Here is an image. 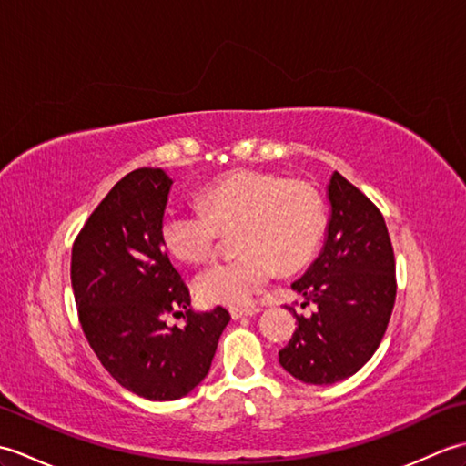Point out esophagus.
Masks as SVG:
<instances>
[{"label":"esophagus","mask_w":466,"mask_h":466,"mask_svg":"<svg viewBox=\"0 0 466 466\" xmlns=\"http://www.w3.org/2000/svg\"><path fill=\"white\" fill-rule=\"evenodd\" d=\"M258 312H260V309H256V306H252V309H230V316L234 320L244 319V316H254Z\"/></svg>","instance_id":"34e87169"}]
</instances>
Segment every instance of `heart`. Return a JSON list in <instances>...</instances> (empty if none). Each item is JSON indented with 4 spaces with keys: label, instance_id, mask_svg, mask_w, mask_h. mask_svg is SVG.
<instances>
[{
    "label": "heart",
    "instance_id": "1",
    "mask_svg": "<svg viewBox=\"0 0 466 466\" xmlns=\"http://www.w3.org/2000/svg\"><path fill=\"white\" fill-rule=\"evenodd\" d=\"M200 208L167 210L160 234L174 258L200 264L216 252L220 234L236 230L232 246L240 256L214 264L196 280L208 304L240 309L260 294L276 272L296 270L320 246L326 228L324 202L302 180L260 170H236L208 184Z\"/></svg>",
    "mask_w": 466,
    "mask_h": 466
}]
</instances>
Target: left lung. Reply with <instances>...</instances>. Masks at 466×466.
I'll list each match as a JSON object with an SVG mask.
<instances>
[{
	"label": "left lung",
	"mask_w": 466,
	"mask_h": 466,
	"mask_svg": "<svg viewBox=\"0 0 466 466\" xmlns=\"http://www.w3.org/2000/svg\"><path fill=\"white\" fill-rule=\"evenodd\" d=\"M324 248L292 284L316 310L279 352L282 369L306 384H334L359 372L389 326L397 276L384 218L359 187L334 172ZM294 310V309H290Z\"/></svg>",
	"instance_id": "8db88e82"
}]
</instances>
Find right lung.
Instances as JSON below:
<instances>
[{"instance_id": "1", "label": "right lung", "mask_w": 466, "mask_h": 466, "mask_svg": "<svg viewBox=\"0 0 466 466\" xmlns=\"http://www.w3.org/2000/svg\"><path fill=\"white\" fill-rule=\"evenodd\" d=\"M170 187L162 167L126 174L72 248V289L86 339L114 380L147 400L192 392L230 322L222 306L190 309V290L167 258L160 226ZM166 313H182L187 324L170 329Z\"/></svg>"}]
</instances>
